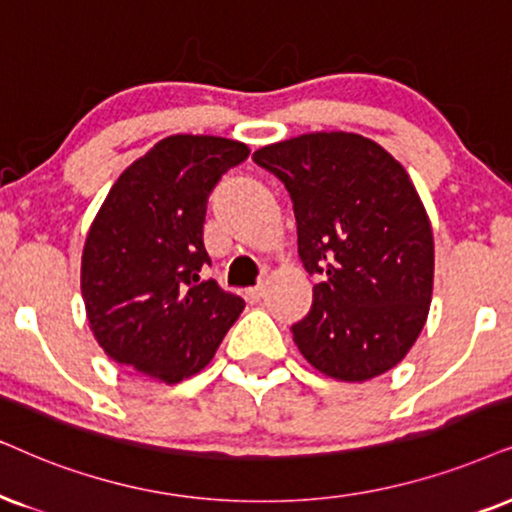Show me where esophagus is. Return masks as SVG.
Instances as JSON below:
<instances>
[{"instance_id": "obj_1", "label": "esophagus", "mask_w": 512, "mask_h": 512, "mask_svg": "<svg viewBox=\"0 0 512 512\" xmlns=\"http://www.w3.org/2000/svg\"><path fill=\"white\" fill-rule=\"evenodd\" d=\"M245 297H248L250 302H260L264 297V283H260V286H255V288H250L248 293H245Z\"/></svg>"}]
</instances>
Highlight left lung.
I'll list each match as a JSON object with an SVG mask.
<instances>
[{"instance_id":"1","label":"left lung","mask_w":512,"mask_h":512,"mask_svg":"<svg viewBox=\"0 0 512 512\" xmlns=\"http://www.w3.org/2000/svg\"><path fill=\"white\" fill-rule=\"evenodd\" d=\"M252 160L288 189L300 260L323 276L290 328L302 357L345 383L390 371L423 331L435 278L432 226L409 174L349 132L302 134Z\"/></svg>"}]
</instances>
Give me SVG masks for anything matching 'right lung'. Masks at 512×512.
I'll return each instance as SVG.
<instances>
[{
    "label": "right lung",
    "mask_w": 512,
    "mask_h": 512,
    "mask_svg": "<svg viewBox=\"0 0 512 512\" xmlns=\"http://www.w3.org/2000/svg\"><path fill=\"white\" fill-rule=\"evenodd\" d=\"M250 148L174 134L120 174L89 226L82 300L89 328L115 364L155 383L203 371L245 302L203 281L208 198Z\"/></svg>",
    "instance_id": "1"
}]
</instances>
